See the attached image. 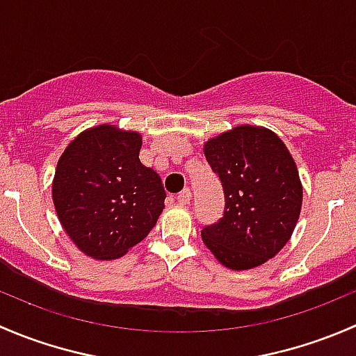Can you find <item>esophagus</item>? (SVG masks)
<instances>
[{"mask_svg": "<svg viewBox=\"0 0 356 356\" xmlns=\"http://www.w3.org/2000/svg\"><path fill=\"white\" fill-rule=\"evenodd\" d=\"M177 203L182 204V207H186V204H189V201H191V191L189 189H184V191H181L177 195Z\"/></svg>", "mask_w": 356, "mask_h": 356, "instance_id": "obj_1", "label": "esophagus"}]
</instances>
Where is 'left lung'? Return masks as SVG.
Wrapping results in <instances>:
<instances>
[{"label":"left lung","mask_w":356,"mask_h":356,"mask_svg":"<svg viewBox=\"0 0 356 356\" xmlns=\"http://www.w3.org/2000/svg\"><path fill=\"white\" fill-rule=\"evenodd\" d=\"M203 153L224 188V217L201 239L224 267L250 270L291 239L303 203L298 167L275 132L238 125L208 139Z\"/></svg>","instance_id":"8db88e82"}]
</instances>
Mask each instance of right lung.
Segmentation results:
<instances>
[{"label":"right lung","instance_id":"obj_1","mask_svg":"<svg viewBox=\"0 0 356 356\" xmlns=\"http://www.w3.org/2000/svg\"><path fill=\"white\" fill-rule=\"evenodd\" d=\"M143 136L102 124L82 131L58 158L51 196L63 231L95 260L141 243L165 208L160 175L139 160Z\"/></svg>","mask_w":356,"mask_h":356}]
</instances>
